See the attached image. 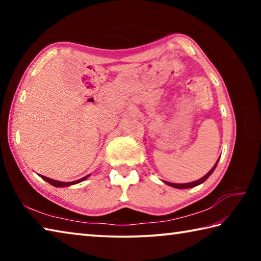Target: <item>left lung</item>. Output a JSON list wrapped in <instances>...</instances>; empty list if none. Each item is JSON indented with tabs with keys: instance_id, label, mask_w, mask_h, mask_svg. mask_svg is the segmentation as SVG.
<instances>
[{
	"instance_id": "obj_1",
	"label": "left lung",
	"mask_w": 261,
	"mask_h": 261,
	"mask_svg": "<svg viewBox=\"0 0 261 261\" xmlns=\"http://www.w3.org/2000/svg\"><path fill=\"white\" fill-rule=\"evenodd\" d=\"M218 161H219V160H218ZM216 165H218V162L215 163L214 167L212 168V169L204 176V177H201L200 179H198V180H194V182H191V183H184V184H176V183H170V182H165V183L168 184V185H170V187L176 188V189H189V188H194V187H197V185L204 183L205 180L210 177V176L212 175V173H213L214 169L216 168Z\"/></svg>"
}]
</instances>
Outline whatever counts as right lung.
Returning a JSON list of instances; mask_svg holds the SVG:
<instances>
[{"instance_id":"right-lung-1","label":"right lung","mask_w":261,"mask_h":261,"mask_svg":"<svg viewBox=\"0 0 261 261\" xmlns=\"http://www.w3.org/2000/svg\"><path fill=\"white\" fill-rule=\"evenodd\" d=\"M40 176H41L42 179L46 180V182H48L49 184L54 185V187H57V188H64V187H69V185H72V184H77L79 182H83L84 179H86L88 177V175H87V176H85V177H83L81 179L73 180V182H60V180H55V179L48 178V177H46V176H42V175H40Z\"/></svg>"}]
</instances>
